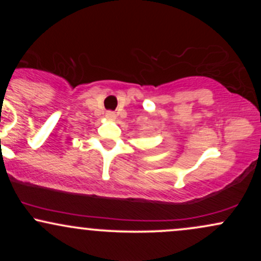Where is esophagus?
<instances>
[{"instance_id":"1","label":"esophagus","mask_w":261,"mask_h":261,"mask_svg":"<svg viewBox=\"0 0 261 261\" xmlns=\"http://www.w3.org/2000/svg\"><path fill=\"white\" fill-rule=\"evenodd\" d=\"M107 118H109V119L115 118V114H114V113H107Z\"/></svg>"}]
</instances>
